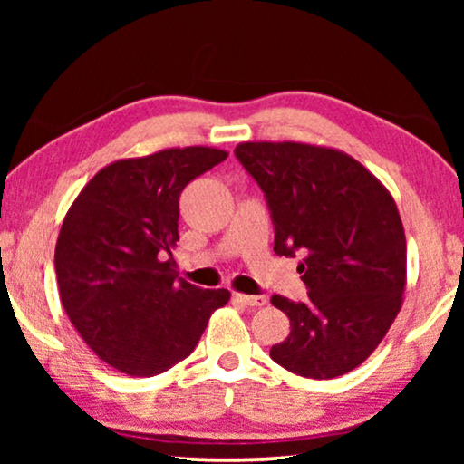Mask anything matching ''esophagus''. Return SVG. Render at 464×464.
<instances>
[{"label":"esophagus","instance_id":"34e87169","mask_svg":"<svg viewBox=\"0 0 464 464\" xmlns=\"http://www.w3.org/2000/svg\"><path fill=\"white\" fill-rule=\"evenodd\" d=\"M237 300H240L245 304V306L249 308H262L266 306V295H246V294H237Z\"/></svg>","mask_w":464,"mask_h":464}]
</instances>
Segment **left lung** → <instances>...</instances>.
Segmentation results:
<instances>
[{
    "mask_svg": "<svg viewBox=\"0 0 464 464\" xmlns=\"http://www.w3.org/2000/svg\"><path fill=\"white\" fill-rule=\"evenodd\" d=\"M237 158L264 189L278 256L304 253L306 302L272 295L291 332L270 357L304 378H335L376 351L397 319L408 246L395 198L353 156L300 141H243Z\"/></svg>",
    "mask_w": 464,
    "mask_h": 464,
    "instance_id": "left-lung-1",
    "label": "left lung"
}]
</instances>
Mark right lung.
<instances>
[{
    "instance_id": "1",
    "label": "right lung",
    "mask_w": 464,
    "mask_h": 464,
    "mask_svg": "<svg viewBox=\"0 0 464 464\" xmlns=\"http://www.w3.org/2000/svg\"><path fill=\"white\" fill-rule=\"evenodd\" d=\"M227 158L189 145L107 164L82 188L54 249L61 304L82 340L129 376H156L198 344L227 289L177 278L179 196Z\"/></svg>"
}]
</instances>
